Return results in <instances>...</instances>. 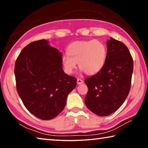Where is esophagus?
<instances>
[{
  "label": "esophagus",
  "mask_w": 148,
  "mask_h": 148,
  "mask_svg": "<svg viewBox=\"0 0 148 148\" xmlns=\"http://www.w3.org/2000/svg\"><path fill=\"white\" fill-rule=\"evenodd\" d=\"M83 83H84L83 80L81 79H79V78L77 79V84L80 85V84H83Z\"/></svg>",
  "instance_id": "1"
}]
</instances>
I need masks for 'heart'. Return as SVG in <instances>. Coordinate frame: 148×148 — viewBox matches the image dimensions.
<instances>
[{"label":"heart","instance_id":"1","mask_svg":"<svg viewBox=\"0 0 148 148\" xmlns=\"http://www.w3.org/2000/svg\"><path fill=\"white\" fill-rule=\"evenodd\" d=\"M67 52L62 56L61 62L69 74L73 73L77 62L82 72L96 74L103 68L107 58L106 46L97 40L74 42L69 45Z\"/></svg>","mask_w":148,"mask_h":148}]
</instances>
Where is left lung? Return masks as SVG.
<instances>
[{
    "mask_svg": "<svg viewBox=\"0 0 148 148\" xmlns=\"http://www.w3.org/2000/svg\"><path fill=\"white\" fill-rule=\"evenodd\" d=\"M107 58L98 73L85 79L88 92L87 108L99 116L114 113L125 102L131 89L133 60L123 42L110 37L106 42Z\"/></svg>",
    "mask_w": 148,
    "mask_h": 148,
    "instance_id": "1",
    "label": "left lung"
}]
</instances>
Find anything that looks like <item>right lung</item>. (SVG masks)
Segmentation results:
<instances>
[{
	"label": "right lung",
	"mask_w": 148,
	"mask_h": 148,
	"mask_svg": "<svg viewBox=\"0 0 148 148\" xmlns=\"http://www.w3.org/2000/svg\"><path fill=\"white\" fill-rule=\"evenodd\" d=\"M61 57L47 40H40L25 47L16 61L17 92L26 108L39 119L58 116L76 86V77L62 70Z\"/></svg>",
	"instance_id": "add662e5"
}]
</instances>
